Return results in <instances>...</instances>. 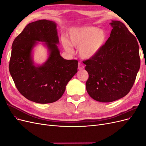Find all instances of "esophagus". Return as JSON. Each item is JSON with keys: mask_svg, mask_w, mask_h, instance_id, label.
<instances>
[{"mask_svg": "<svg viewBox=\"0 0 146 146\" xmlns=\"http://www.w3.org/2000/svg\"><path fill=\"white\" fill-rule=\"evenodd\" d=\"M78 69L79 70H82L84 69V66L82 63H78Z\"/></svg>", "mask_w": 146, "mask_h": 146, "instance_id": "obj_1", "label": "esophagus"}]
</instances>
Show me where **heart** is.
Wrapping results in <instances>:
<instances>
[{"mask_svg":"<svg viewBox=\"0 0 146 146\" xmlns=\"http://www.w3.org/2000/svg\"><path fill=\"white\" fill-rule=\"evenodd\" d=\"M69 39H61L64 49L72 52L71 46L78 48V54L82 58L90 60L94 58L105 45L107 33L102 29L92 26H82L73 28L69 32Z\"/></svg>","mask_w":146,"mask_h":146,"instance_id":"heart-1","label":"heart"}]
</instances>
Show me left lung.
Returning a JSON list of instances; mask_svg holds the SVG:
<instances>
[{"mask_svg": "<svg viewBox=\"0 0 146 146\" xmlns=\"http://www.w3.org/2000/svg\"><path fill=\"white\" fill-rule=\"evenodd\" d=\"M113 29L94 58L86 60L89 74L86 91L100 102H111L125 96L133 86L140 68L139 45L121 21H112Z\"/></svg>", "mask_w": 146, "mask_h": 146, "instance_id": "1", "label": "left lung"}]
</instances>
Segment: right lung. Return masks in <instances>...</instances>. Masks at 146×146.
I'll list each match as a JSON object with an SVG mask.
<instances>
[{
	"instance_id": "right-lung-1",
	"label": "right lung",
	"mask_w": 146,
	"mask_h": 146,
	"mask_svg": "<svg viewBox=\"0 0 146 146\" xmlns=\"http://www.w3.org/2000/svg\"><path fill=\"white\" fill-rule=\"evenodd\" d=\"M42 42L48 49L44 63L36 64L34 48ZM56 24L46 19L29 24L13 42L9 70L15 85L26 99L49 104L63 96L66 86L77 72L78 61L60 55Z\"/></svg>"
}]
</instances>
